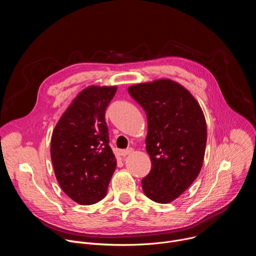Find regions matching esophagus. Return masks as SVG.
Here are the masks:
<instances>
[{
  "label": "esophagus",
  "mask_w": 256,
  "mask_h": 256,
  "mask_svg": "<svg viewBox=\"0 0 256 256\" xmlns=\"http://www.w3.org/2000/svg\"><path fill=\"white\" fill-rule=\"evenodd\" d=\"M132 152H134V150H132V148H130V149H126V150H122V151H120V155H122V157H126V156L132 154Z\"/></svg>",
  "instance_id": "esophagus-1"
}]
</instances>
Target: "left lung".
Returning <instances> with one entry per match:
<instances>
[{"label":"left lung","mask_w":256,"mask_h":256,"mask_svg":"<svg viewBox=\"0 0 256 256\" xmlns=\"http://www.w3.org/2000/svg\"><path fill=\"white\" fill-rule=\"evenodd\" d=\"M128 91L148 120L146 150L152 168L142 179L144 194L159 204L171 202L200 172L206 144L204 112L188 90L169 79L132 85Z\"/></svg>","instance_id":"1"}]
</instances>
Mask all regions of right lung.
Masks as SVG:
<instances>
[{"mask_svg":"<svg viewBox=\"0 0 256 256\" xmlns=\"http://www.w3.org/2000/svg\"><path fill=\"white\" fill-rule=\"evenodd\" d=\"M116 86H89L72 101L52 136L50 157L64 192L79 204L105 198L116 167L109 146L105 110Z\"/></svg>","mask_w":256,"mask_h":256,"instance_id":"1","label":"right lung"}]
</instances>
